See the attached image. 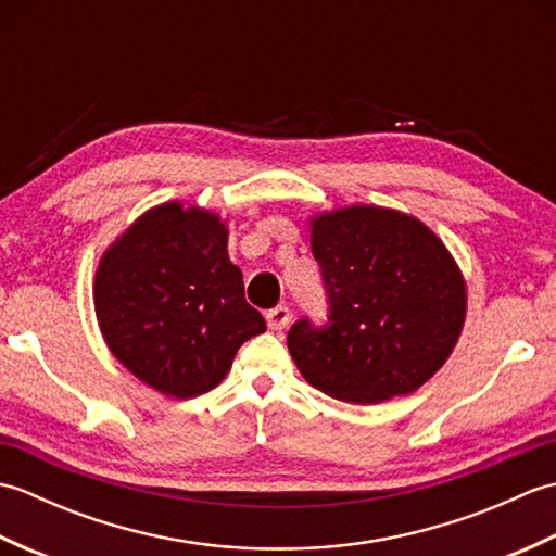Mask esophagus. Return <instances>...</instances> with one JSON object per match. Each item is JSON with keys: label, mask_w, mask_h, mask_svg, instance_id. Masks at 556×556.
I'll return each mask as SVG.
<instances>
[{"label": "esophagus", "mask_w": 556, "mask_h": 556, "mask_svg": "<svg viewBox=\"0 0 556 556\" xmlns=\"http://www.w3.org/2000/svg\"><path fill=\"white\" fill-rule=\"evenodd\" d=\"M265 320H267V327L271 329V332H279V329H285L291 323V311L287 308V305H277V308L267 311Z\"/></svg>", "instance_id": "34e87169"}]
</instances>
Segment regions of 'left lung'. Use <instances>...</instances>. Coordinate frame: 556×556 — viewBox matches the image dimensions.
<instances>
[{"mask_svg": "<svg viewBox=\"0 0 556 556\" xmlns=\"http://www.w3.org/2000/svg\"><path fill=\"white\" fill-rule=\"evenodd\" d=\"M329 315L299 320L287 344L305 382L349 404L416 392L452 356L466 281L432 229L406 212L351 205L311 219Z\"/></svg>", "mask_w": 556, "mask_h": 556, "instance_id": "obj_1", "label": "left lung"}]
</instances>
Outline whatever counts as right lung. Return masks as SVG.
<instances>
[{
  "label": "right lung",
  "mask_w": 556,
  "mask_h": 556,
  "mask_svg": "<svg viewBox=\"0 0 556 556\" xmlns=\"http://www.w3.org/2000/svg\"><path fill=\"white\" fill-rule=\"evenodd\" d=\"M215 212L172 200L140 215L100 260V332L114 358L164 396L215 389L243 341L267 329Z\"/></svg>",
  "instance_id": "right-lung-1"
}]
</instances>
